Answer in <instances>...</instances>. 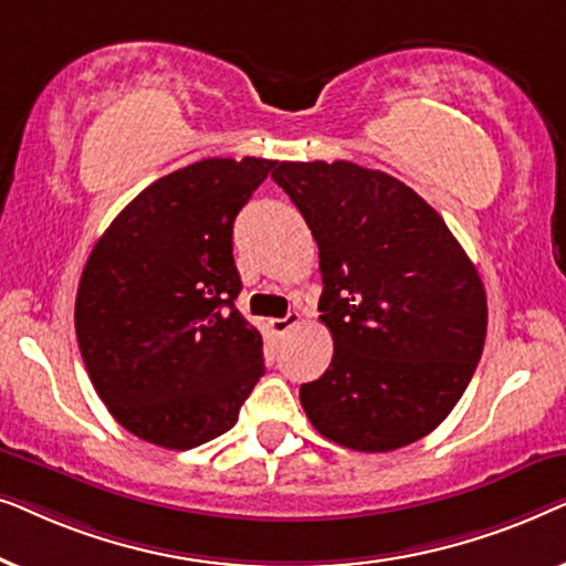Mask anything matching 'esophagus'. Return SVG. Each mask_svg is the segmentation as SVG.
Segmentation results:
<instances>
[{
    "instance_id": "esophagus-1",
    "label": "esophagus",
    "mask_w": 566,
    "mask_h": 566,
    "mask_svg": "<svg viewBox=\"0 0 566 566\" xmlns=\"http://www.w3.org/2000/svg\"><path fill=\"white\" fill-rule=\"evenodd\" d=\"M301 324V314L298 312H289L283 319H270V327H273L275 335H285V332Z\"/></svg>"
}]
</instances>
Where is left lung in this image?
<instances>
[{
    "label": "left lung",
    "mask_w": 566,
    "mask_h": 566,
    "mask_svg": "<svg viewBox=\"0 0 566 566\" xmlns=\"http://www.w3.org/2000/svg\"><path fill=\"white\" fill-rule=\"evenodd\" d=\"M319 247V319L335 355L301 386L308 422L337 446L397 451L467 391L486 337V293L451 229L412 188L353 161H281Z\"/></svg>",
    "instance_id": "obj_1"
}]
</instances>
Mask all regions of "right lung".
<instances>
[{
    "instance_id": "obj_1",
    "label": "right lung",
    "mask_w": 566,
    "mask_h": 566,
    "mask_svg": "<svg viewBox=\"0 0 566 566\" xmlns=\"http://www.w3.org/2000/svg\"><path fill=\"white\" fill-rule=\"evenodd\" d=\"M277 161L203 159L138 192L97 239L74 327L97 397L136 438L188 451L234 428L265 374L239 314L231 231Z\"/></svg>"
}]
</instances>
